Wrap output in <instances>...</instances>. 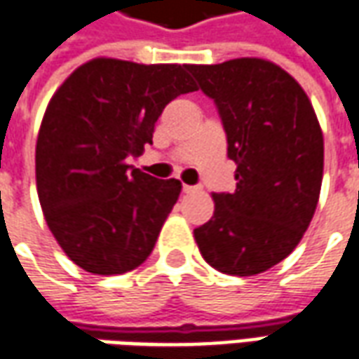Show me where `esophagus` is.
<instances>
[{
	"mask_svg": "<svg viewBox=\"0 0 359 359\" xmlns=\"http://www.w3.org/2000/svg\"><path fill=\"white\" fill-rule=\"evenodd\" d=\"M182 192H187V194H190V192H196V187H190V184H182Z\"/></svg>",
	"mask_w": 359,
	"mask_h": 359,
	"instance_id": "1",
	"label": "esophagus"
}]
</instances>
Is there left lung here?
<instances>
[{"mask_svg": "<svg viewBox=\"0 0 359 359\" xmlns=\"http://www.w3.org/2000/svg\"><path fill=\"white\" fill-rule=\"evenodd\" d=\"M188 72L214 99L237 165L235 192L212 196L214 215L194 239L223 274H260L297 247L313 219L325 161L319 120L302 85L262 57Z\"/></svg>", "mask_w": 359, "mask_h": 359, "instance_id": "8db88e82", "label": "left lung"}]
</instances>
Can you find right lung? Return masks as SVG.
<instances>
[{"label":"right lung","instance_id":"obj_1","mask_svg":"<svg viewBox=\"0 0 359 359\" xmlns=\"http://www.w3.org/2000/svg\"><path fill=\"white\" fill-rule=\"evenodd\" d=\"M196 89L187 64L95 57L50 99L36 140V190L57 245L85 272L124 274L151 255L182 184L128 159L154 144L163 109Z\"/></svg>","mask_w":359,"mask_h":359}]
</instances>
